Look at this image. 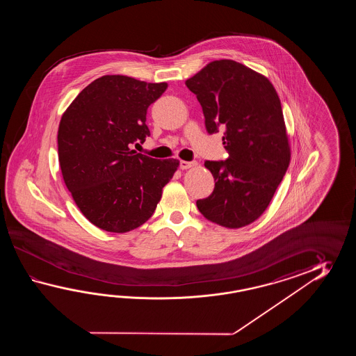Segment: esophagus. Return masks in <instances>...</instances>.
<instances>
[{
    "instance_id": "esophagus-1",
    "label": "esophagus",
    "mask_w": 356,
    "mask_h": 356,
    "mask_svg": "<svg viewBox=\"0 0 356 356\" xmlns=\"http://www.w3.org/2000/svg\"><path fill=\"white\" fill-rule=\"evenodd\" d=\"M195 165H196V161H186V160L181 161V169H189Z\"/></svg>"
}]
</instances>
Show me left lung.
<instances>
[{
  "mask_svg": "<svg viewBox=\"0 0 356 356\" xmlns=\"http://www.w3.org/2000/svg\"><path fill=\"white\" fill-rule=\"evenodd\" d=\"M209 134L224 129V161H204L215 179L197 209L212 222L250 225L266 211L290 164L280 98L266 76L233 60H212L186 81Z\"/></svg>",
  "mask_w": 356,
  "mask_h": 356,
  "instance_id": "1",
  "label": "left lung"
}]
</instances>
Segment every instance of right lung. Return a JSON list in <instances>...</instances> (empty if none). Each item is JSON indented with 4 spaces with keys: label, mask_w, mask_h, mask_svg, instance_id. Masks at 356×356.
<instances>
[{
    "label": "right lung",
    "mask_w": 356,
    "mask_h": 356,
    "mask_svg": "<svg viewBox=\"0 0 356 356\" xmlns=\"http://www.w3.org/2000/svg\"><path fill=\"white\" fill-rule=\"evenodd\" d=\"M123 75L89 83L62 114L58 160L65 184L83 216L106 232L127 233L152 218L179 160L131 150L144 143L147 108L167 90Z\"/></svg>",
    "instance_id": "right-lung-1"
}]
</instances>
